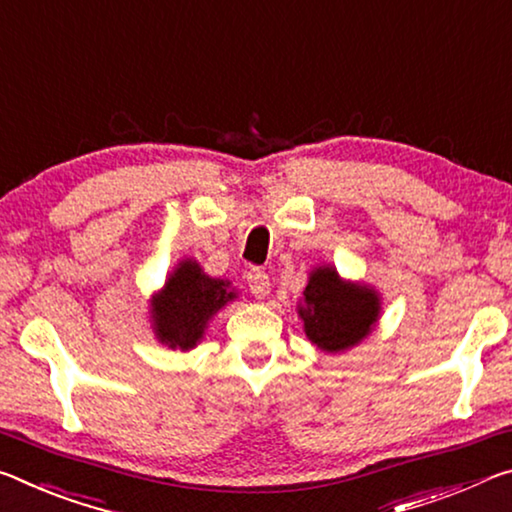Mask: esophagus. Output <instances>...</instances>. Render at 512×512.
<instances>
[{
	"mask_svg": "<svg viewBox=\"0 0 512 512\" xmlns=\"http://www.w3.org/2000/svg\"><path fill=\"white\" fill-rule=\"evenodd\" d=\"M246 278H248L250 294H253L257 300H262V298L269 296L271 282H269V275H266L262 269H250Z\"/></svg>",
	"mask_w": 512,
	"mask_h": 512,
	"instance_id": "obj_1",
	"label": "esophagus"
}]
</instances>
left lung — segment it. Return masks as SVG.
<instances>
[{
	"label": "left lung",
	"instance_id": "obj_1",
	"mask_svg": "<svg viewBox=\"0 0 512 512\" xmlns=\"http://www.w3.org/2000/svg\"><path fill=\"white\" fill-rule=\"evenodd\" d=\"M303 330L310 342L326 353L358 346L380 316L378 291L360 282L339 278L332 266H316L298 305Z\"/></svg>",
	"mask_w": 512,
	"mask_h": 512
}]
</instances>
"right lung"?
<instances>
[{
  "label": "right lung",
  "instance_id": "obj_1",
  "mask_svg": "<svg viewBox=\"0 0 512 512\" xmlns=\"http://www.w3.org/2000/svg\"><path fill=\"white\" fill-rule=\"evenodd\" d=\"M234 298L237 291L230 289V282L209 278L196 259H182L168 275L164 289L152 296L154 337L173 351H191L205 335L212 316Z\"/></svg>",
  "mask_w": 512,
  "mask_h": 512
}]
</instances>
